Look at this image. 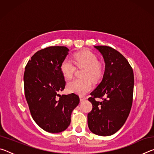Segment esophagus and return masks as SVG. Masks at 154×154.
<instances>
[{
  "label": "esophagus",
  "instance_id": "esophagus-1",
  "mask_svg": "<svg viewBox=\"0 0 154 154\" xmlns=\"http://www.w3.org/2000/svg\"><path fill=\"white\" fill-rule=\"evenodd\" d=\"M79 99H80L81 101L85 100V97H83V96H79Z\"/></svg>",
  "mask_w": 154,
  "mask_h": 154
}]
</instances>
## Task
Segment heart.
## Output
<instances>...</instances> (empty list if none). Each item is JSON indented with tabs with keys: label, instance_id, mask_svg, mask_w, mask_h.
<instances>
[{
	"label": "heart",
	"instance_id": "obj_1",
	"mask_svg": "<svg viewBox=\"0 0 154 154\" xmlns=\"http://www.w3.org/2000/svg\"><path fill=\"white\" fill-rule=\"evenodd\" d=\"M74 63L77 67L85 68L83 72V79H73L67 83V90L69 92L81 96L86 94L92 89V81H97L103 74L102 65L98 62L94 54L88 50L80 51L74 54ZM69 58H65L60 65V71L65 79H69L73 76L75 66Z\"/></svg>",
	"mask_w": 154,
	"mask_h": 154
}]
</instances>
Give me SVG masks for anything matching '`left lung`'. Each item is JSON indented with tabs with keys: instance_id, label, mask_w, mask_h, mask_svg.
<instances>
[{
	"instance_id": "obj_1",
	"label": "left lung",
	"mask_w": 154,
	"mask_h": 154,
	"mask_svg": "<svg viewBox=\"0 0 154 154\" xmlns=\"http://www.w3.org/2000/svg\"><path fill=\"white\" fill-rule=\"evenodd\" d=\"M94 48L103 55L105 70L102 82L88 98L92 104V110L88 114V124L94 134L110 136L123 126L129 116L134 73L129 62L119 51L109 46ZM97 97L103 100L96 101Z\"/></svg>"
}]
</instances>
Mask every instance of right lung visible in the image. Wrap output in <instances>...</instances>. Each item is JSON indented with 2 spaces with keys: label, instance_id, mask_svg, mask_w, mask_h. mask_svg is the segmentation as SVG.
<instances>
[{
  "label": "right lung",
  "instance_id": "add662e5",
  "mask_svg": "<svg viewBox=\"0 0 154 154\" xmlns=\"http://www.w3.org/2000/svg\"><path fill=\"white\" fill-rule=\"evenodd\" d=\"M69 51L64 46L48 47L36 52L25 67L24 92L31 116L38 126L51 133L69 127L72 111L79 103L74 93L58 94L66 85L60 65Z\"/></svg>",
  "mask_w": 154,
  "mask_h": 154
}]
</instances>
